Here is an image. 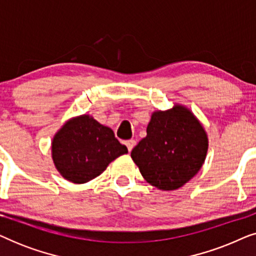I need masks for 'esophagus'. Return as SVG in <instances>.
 <instances>
[{
  "instance_id": "esophagus-1",
  "label": "esophagus",
  "mask_w": 256,
  "mask_h": 256,
  "mask_svg": "<svg viewBox=\"0 0 256 256\" xmlns=\"http://www.w3.org/2000/svg\"><path fill=\"white\" fill-rule=\"evenodd\" d=\"M135 144H136L135 140H128V141L126 142V146H127V148H128L129 152H132V148H134V146H135Z\"/></svg>"
}]
</instances>
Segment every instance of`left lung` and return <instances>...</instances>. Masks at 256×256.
I'll return each instance as SVG.
<instances>
[{
	"mask_svg": "<svg viewBox=\"0 0 256 256\" xmlns=\"http://www.w3.org/2000/svg\"><path fill=\"white\" fill-rule=\"evenodd\" d=\"M208 146L206 132L194 114L174 106L152 114L146 136L130 156L149 184L176 190L200 170Z\"/></svg>",
	"mask_w": 256,
	"mask_h": 256,
	"instance_id": "1",
	"label": "left lung"
}]
</instances>
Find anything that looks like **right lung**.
<instances>
[{
  "mask_svg": "<svg viewBox=\"0 0 256 256\" xmlns=\"http://www.w3.org/2000/svg\"><path fill=\"white\" fill-rule=\"evenodd\" d=\"M110 128L88 115L72 118L52 141V158L60 174L72 183L92 180L106 170L112 160L127 154Z\"/></svg>",
  "mask_w": 256,
  "mask_h": 256,
  "instance_id": "add662e5",
  "label": "right lung"
}]
</instances>
